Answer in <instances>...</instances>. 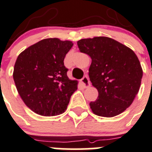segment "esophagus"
<instances>
[{
  "mask_svg": "<svg viewBox=\"0 0 152 152\" xmlns=\"http://www.w3.org/2000/svg\"><path fill=\"white\" fill-rule=\"evenodd\" d=\"M81 83H82V84L83 85V86H84L85 88H88L91 86L90 81H89L88 78L87 76H84L83 79H81Z\"/></svg>",
  "mask_w": 152,
  "mask_h": 152,
  "instance_id": "obj_1",
  "label": "esophagus"
}]
</instances>
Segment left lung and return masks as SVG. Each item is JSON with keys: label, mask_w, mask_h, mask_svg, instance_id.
I'll return each mask as SVG.
<instances>
[{"label": "left lung", "mask_w": 152, "mask_h": 152, "mask_svg": "<svg viewBox=\"0 0 152 152\" xmlns=\"http://www.w3.org/2000/svg\"><path fill=\"white\" fill-rule=\"evenodd\" d=\"M81 52L91 58L88 76L98 97L89 103L94 114L111 118L131 105L140 90L142 69L134 52L124 44L106 37L82 39Z\"/></svg>", "instance_id": "8db88e82"}]
</instances>
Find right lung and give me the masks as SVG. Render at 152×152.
<instances>
[{"mask_svg": "<svg viewBox=\"0 0 152 152\" xmlns=\"http://www.w3.org/2000/svg\"><path fill=\"white\" fill-rule=\"evenodd\" d=\"M73 43L58 38L39 41L21 52L13 79L21 98L30 110L42 116H55L66 110L78 82L68 78L64 64Z\"/></svg>", "mask_w": 152, "mask_h": 152, "instance_id": "1", "label": "right lung"}]
</instances>
